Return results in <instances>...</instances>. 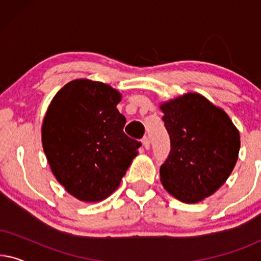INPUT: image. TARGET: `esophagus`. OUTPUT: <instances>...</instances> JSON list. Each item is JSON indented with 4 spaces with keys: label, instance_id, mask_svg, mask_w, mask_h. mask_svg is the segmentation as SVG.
<instances>
[{
    "label": "esophagus",
    "instance_id": "esophagus-1",
    "mask_svg": "<svg viewBox=\"0 0 261 261\" xmlns=\"http://www.w3.org/2000/svg\"><path fill=\"white\" fill-rule=\"evenodd\" d=\"M142 145H144V147H145L146 149L149 148V146H151V142H149L148 137H145L144 139H142Z\"/></svg>",
    "mask_w": 261,
    "mask_h": 261
}]
</instances>
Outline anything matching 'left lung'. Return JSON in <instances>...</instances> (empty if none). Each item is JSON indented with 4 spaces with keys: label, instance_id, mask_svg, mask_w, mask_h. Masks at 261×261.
Listing matches in <instances>:
<instances>
[{
    "label": "left lung",
    "instance_id": "8db88e82",
    "mask_svg": "<svg viewBox=\"0 0 261 261\" xmlns=\"http://www.w3.org/2000/svg\"><path fill=\"white\" fill-rule=\"evenodd\" d=\"M171 152L160 167L165 190L178 201L198 203L212 196L233 172L240 133L222 108L197 92L163 102Z\"/></svg>",
    "mask_w": 261,
    "mask_h": 261
}]
</instances>
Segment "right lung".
<instances>
[{
  "label": "right lung",
  "mask_w": 261,
  "mask_h": 261,
  "mask_svg": "<svg viewBox=\"0 0 261 261\" xmlns=\"http://www.w3.org/2000/svg\"><path fill=\"white\" fill-rule=\"evenodd\" d=\"M122 95L102 82L71 81L55 95L41 142L56 179L82 202H101L119 188L141 144L123 133Z\"/></svg>",
  "instance_id": "right-lung-1"
}]
</instances>
